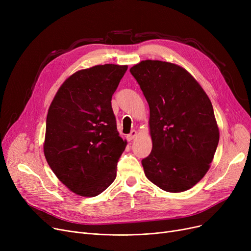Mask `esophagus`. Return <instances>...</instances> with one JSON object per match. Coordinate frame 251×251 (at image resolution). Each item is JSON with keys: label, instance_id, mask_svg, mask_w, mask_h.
I'll return each mask as SVG.
<instances>
[{"label": "esophagus", "instance_id": "obj_1", "mask_svg": "<svg viewBox=\"0 0 251 251\" xmlns=\"http://www.w3.org/2000/svg\"><path fill=\"white\" fill-rule=\"evenodd\" d=\"M136 135H137V131H136V130H132V131H131V133L127 135V140L130 141V140L134 139Z\"/></svg>", "mask_w": 251, "mask_h": 251}]
</instances>
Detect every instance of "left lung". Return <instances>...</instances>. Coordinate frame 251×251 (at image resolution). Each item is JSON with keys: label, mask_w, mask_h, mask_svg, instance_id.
I'll return each mask as SVG.
<instances>
[{"label": "left lung", "mask_w": 251, "mask_h": 251, "mask_svg": "<svg viewBox=\"0 0 251 251\" xmlns=\"http://www.w3.org/2000/svg\"><path fill=\"white\" fill-rule=\"evenodd\" d=\"M150 107L152 150L141 161L144 174L168 192L199 183L209 169L220 132L213 104L180 66L146 60L130 68Z\"/></svg>", "instance_id": "obj_1"}]
</instances>
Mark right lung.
<instances>
[{"mask_svg": "<svg viewBox=\"0 0 251 251\" xmlns=\"http://www.w3.org/2000/svg\"><path fill=\"white\" fill-rule=\"evenodd\" d=\"M127 68L104 64L75 72L49 108L46 160L77 195L97 196L116 179L117 163L127 141L119 136L111 100Z\"/></svg>", "mask_w": 251, "mask_h": 251, "instance_id": "right-lung-1", "label": "right lung"}]
</instances>
